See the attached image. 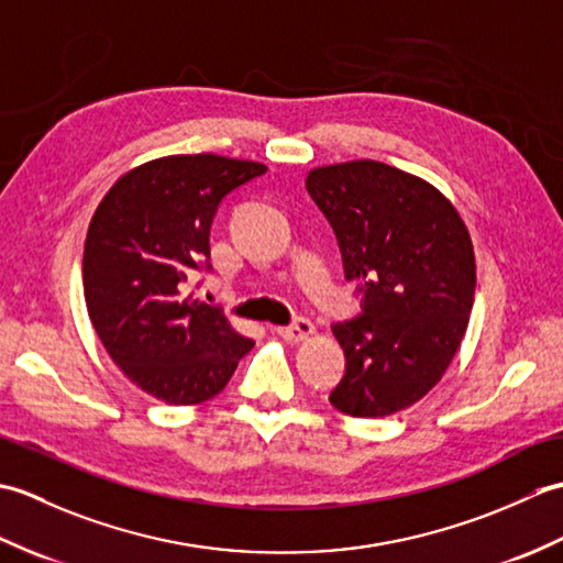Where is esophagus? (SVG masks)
Returning a JSON list of instances; mask_svg holds the SVG:
<instances>
[{"label": "esophagus", "mask_w": 563, "mask_h": 563, "mask_svg": "<svg viewBox=\"0 0 563 563\" xmlns=\"http://www.w3.org/2000/svg\"><path fill=\"white\" fill-rule=\"evenodd\" d=\"M275 333H278L280 339H285V341H292V343H297V341H305V339H309L314 333V324L309 319H305V317H297L292 324H288V327H278L275 329Z\"/></svg>", "instance_id": "1"}]
</instances>
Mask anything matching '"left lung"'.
I'll return each mask as SVG.
<instances>
[{
  "mask_svg": "<svg viewBox=\"0 0 563 563\" xmlns=\"http://www.w3.org/2000/svg\"><path fill=\"white\" fill-rule=\"evenodd\" d=\"M307 194L361 295V312L331 327L345 373L329 401L355 418L397 413L435 387L470 324V232L433 186L382 162L321 166Z\"/></svg>",
  "mask_w": 563,
  "mask_h": 563,
  "instance_id": "obj_1",
  "label": "left lung"
}]
</instances>
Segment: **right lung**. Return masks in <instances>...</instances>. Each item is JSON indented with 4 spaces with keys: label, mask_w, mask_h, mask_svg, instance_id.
Segmentation results:
<instances>
[{
    "label": "right lung",
    "mask_w": 563,
    "mask_h": 563,
    "mask_svg": "<svg viewBox=\"0 0 563 563\" xmlns=\"http://www.w3.org/2000/svg\"><path fill=\"white\" fill-rule=\"evenodd\" d=\"M261 174L263 164L218 154L154 159L125 174L93 212L81 263L91 324L113 363L154 399H212L254 349L220 305L196 300L188 285L212 271L220 202Z\"/></svg>",
    "instance_id": "right-lung-1"
}]
</instances>
